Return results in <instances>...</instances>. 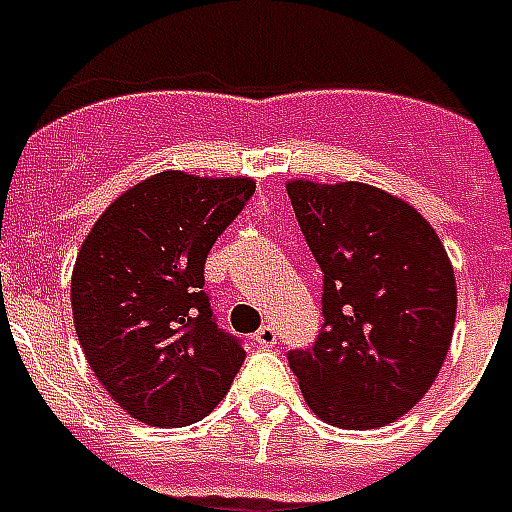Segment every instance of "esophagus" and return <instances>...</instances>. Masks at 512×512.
I'll list each match as a JSON object with an SVG mask.
<instances>
[{"instance_id": "esophagus-1", "label": "esophagus", "mask_w": 512, "mask_h": 512, "mask_svg": "<svg viewBox=\"0 0 512 512\" xmlns=\"http://www.w3.org/2000/svg\"><path fill=\"white\" fill-rule=\"evenodd\" d=\"M255 342L260 344V347H274L276 344V331L271 328V325H263L260 331L255 333Z\"/></svg>"}]
</instances>
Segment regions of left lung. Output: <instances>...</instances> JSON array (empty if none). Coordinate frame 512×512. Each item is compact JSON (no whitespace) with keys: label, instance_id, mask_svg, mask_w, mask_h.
Masks as SVG:
<instances>
[{"label":"left lung","instance_id":"left-lung-1","mask_svg":"<svg viewBox=\"0 0 512 512\" xmlns=\"http://www.w3.org/2000/svg\"><path fill=\"white\" fill-rule=\"evenodd\" d=\"M323 271V331L290 350L309 410L339 429H380L418 404L445 363L456 276L420 211L361 181H287Z\"/></svg>","mask_w":512,"mask_h":512}]
</instances>
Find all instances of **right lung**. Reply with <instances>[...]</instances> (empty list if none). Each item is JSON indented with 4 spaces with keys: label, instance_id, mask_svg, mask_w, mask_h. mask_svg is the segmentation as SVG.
Masks as SVG:
<instances>
[{
    "label": "right lung",
    "instance_id": "add662e5",
    "mask_svg": "<svg viewBox=\"0 0 512 512\" xmlns=\"http://www.w3.org/2000/svg\"><path fill=\"white\" fill-rule=\"evenodd\" d=\"M252 192L249 176L162 170L121 192L83 238L75 333L94 377L140 423H195L244 363L236 336L214 323L203 266Z\"/></svg>",
    "mask_w": 512,
    "mask_h": 512
}]
</instances>
